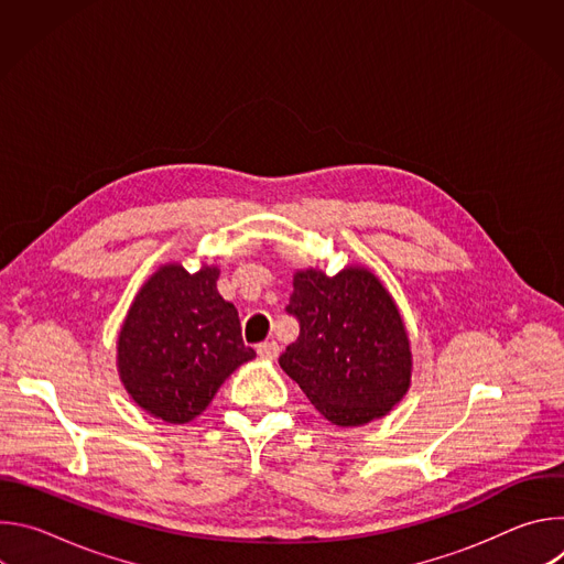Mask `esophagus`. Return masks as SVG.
Returning a JSON list of instances; mask_svg holds the SVG:
<instances>
[{
  "instance_id": "esophagus-1",
  "label": "esophagus",
  "mask_w": 564,
  "mask_h": 564,
  "mask_svg": "<svg viewBox=\"0 0 564 564\" xmlns=\"http://www.w3.org/2000/svg\"><path fill=\"white\" fill-rule=\"evenodd\" d=\"M257 352H259L261 359L272 361V359L279 357V344H276V341H263V344L257 346Z\"/></svg>"
}]
</instances>
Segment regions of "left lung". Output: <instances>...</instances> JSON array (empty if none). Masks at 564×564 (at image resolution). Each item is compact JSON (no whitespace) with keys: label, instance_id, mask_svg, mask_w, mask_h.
Instances as JSON below:
<instances>
[{"label":"left lung","instance_id":"obj_1","mask_svg":"<svg viewBox=\"0 0 564 564\" xmlns=\"http://www.w3.org/2000/svg\"><path fill=\"white\" fill-rule=\"evenodd\" d=\"M288 312L299 337L279 357L312 406L337 426L388 415L411 388L413 352L404 318L386 285L364 265L335 276L294 272Z\"/></svg>","mask_w":564,"mask_h":564}]
</instances>
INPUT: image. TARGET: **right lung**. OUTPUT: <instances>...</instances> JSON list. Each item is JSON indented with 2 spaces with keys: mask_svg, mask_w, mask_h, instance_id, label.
<instances>
[{
  "mask_svg": "<svg viewBox=\"0 0 564 564\" xmlns=\"http://www.w3.org/2000/svg\"><path fill=\"white\" fill-rule=\"evenodd\" d=\"M220 270L160 265L133 296L118 335V375L135 404L167 424L198 417L223 381L257 352L243 344Z\"/></svg>",
  "mask_w": 564,
  "mask_h": 564,
  "instance_id": "obj_1",
  "label": "right lung"
}]
</instances>
